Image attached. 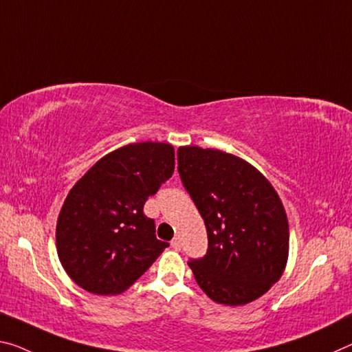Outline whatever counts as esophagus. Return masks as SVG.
Segmentation results:
<instances>
[{"mask_svg":"<svg viewBox=\"0 0 352 352\" xmlns=\"http://www.w3.org/2000/svg\"><path fill=\"white\" fill-rule=\"evenodd\" d=\"M170 246L174 248L175 250H180V248H182V241H180V236H175L174 239H172L170 241Z\"/></svg>","mask_w":352,"mask_h":352,"instance_id":"34e87169","label":"esophagus"}]
</instances>
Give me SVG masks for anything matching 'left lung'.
Here are the masks:
<instances>
[{
    "label": "left lung",
    "instance_id": "left-lung-1",
    "mask_svg": "<svg viewBox=\"0 0 352 352\" xmlns=\"http://www.w3.org/2000/svg\"><path fill=\"white\" fill-rule=\"evenodd\" d=\"M178 174L204 217L208 249L188 261L214 302L244 305L280 278L288 258V221L271 183L235 155L180 147Z\"/></svg>",
    "mask_w": 352,
    "mask_h": 352
}]
</instances>
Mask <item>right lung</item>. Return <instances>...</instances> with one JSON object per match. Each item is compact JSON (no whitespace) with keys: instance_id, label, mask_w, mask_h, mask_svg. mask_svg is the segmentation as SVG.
Wrapping results in <instances>:
<instances>
[{"instance_id":"add662e5","label":"right lung","mask_w":352,"mask_h":352,"mask_svg":"<svg viewBox=\"0 0 352 352\" xmlns=\"http://www.w3.org/2000/svg\"><path fill=\"white\" fill-rule=\"evenodd\" d=\"M174 167L170 144L139 142L106 155L78 180L56 227L72 280L94 294H117L152 266L169 243L156 238L144 205Z\"/></svg>"}]
</instances>
